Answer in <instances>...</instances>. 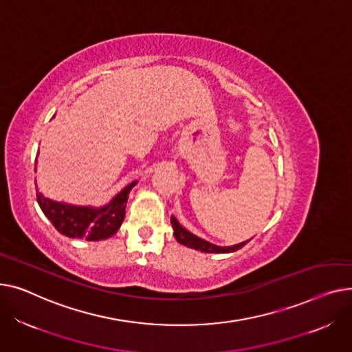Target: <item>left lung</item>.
Segmentation results:
<instances>
[{
  "instance_id": "obj_1",
  "label": "left lung",
  "mask_w": 352,
  "mask_h": 352,
  "mask_svg": "<svg viewBox=\"0 0 352 352\" xmlns=\"http://www.w3.org/2000/svg\"><path fill=\"white\" fill-rule=\"evenodd\" d=\"M170 223H172V227H173V234H175V239L183 244V245H188L190 247V249H195V250H200L203 253H233V252H237L239 249H241L243 245H245L247 243H249L250 240L247 241H243L240 244H234V245H227V247H221V245H216L213 243H209L206 241L197 236H195L193 233L188 232L184 229V227L176 220L175 216H172L170 219Z\"/></svg>"
}]
</instances>
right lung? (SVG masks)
<instances>
[{
	"instance_id": "add662e5",
	"label": "right lung",
	"mask_w": 352,
	"mask_h": 352,
	"mask_svg": "<svg viewBox=\"0 0 352 352\" xmlns=\"http://www.w3.org/2000/svg\"><path fill=\"white\" fill-rule=\"evenodd\" d=\"M138 182H132L122 189L108 204L100 208L74 206L51 200L36 190V201L41 210L54 224L55 229L71 239H85L89 241L112 237L125 219V209L129 192Z\"/></svg>"
}]
</instances>
